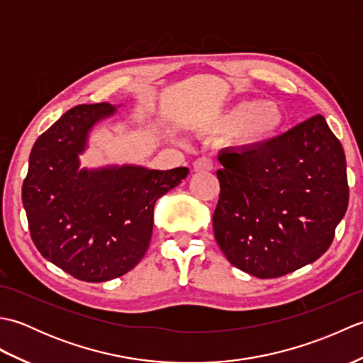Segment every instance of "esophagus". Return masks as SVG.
Here are the masks:
<instances>
[{"mask_svg": "<svg viewBox=\"0 0 363 363\" xmlns=\"http://www.w3.org/2000/svg\"><path fill=\"white\" fill-rule=\"evenodd\" d=\"M213 168V160L211 157H199L194 162L195 172H211Z\"/></svg>", "mask_w": 363, "mask_h": 363, "instance_id": "34e87169", "label": "esophagus"}]
</instances>
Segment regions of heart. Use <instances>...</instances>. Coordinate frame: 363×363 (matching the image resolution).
<instances>
[{"instance_id":"b5f03b06","label":"heart","mask_w":363,"mask_h":363,"mask_svg":"<svg viewBox=\"0 0 363 363\" xmlns=\"http://www.w3.org/2000/svg\"><path fill=\"white\" fill-rule=\"evenodd\" d=\"M284 123L285 113L279 104L246 99L213 115L207 128L220 134H235L243 146H257L279 134Z\"/></svg>"}]
</instances>
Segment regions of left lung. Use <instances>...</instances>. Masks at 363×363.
<instances>
[{"label":"left lung","instance_id":"8db88e82","mask_svg":"<svg viewBox=\"0 0 363 363\" xmlns=\"http://www.w3.org/2000/svg\"><path fill=\"white\" fill-rule=\"evenodd\" d=\"M213 234L242 272L273 279L328 251L348 209L340 140L323 115L250 150H225Z\"/></svg>","mask_w":363,"mask_h":363}]
</instances>
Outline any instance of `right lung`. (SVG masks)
Wrapping results in <instances>:
<instances>
[{"label":"right lung","mask_w":363,"mask_h":363,"mask_svg":"<svg viewBox=\"0 0 363 363\" xmlns=\"http://www.w3.org/2000/svg\"><path fill=\"white\" fill-rule=\"evenodd\" d=\"M109 103L81 104L37 138L21 189L30 238L51 264L79 281L104 282L133 269L152 234L157 199L179 186L187 167L79 168V154Z\"/></svg>","instance_id":"add662e5"}]
</instances>
